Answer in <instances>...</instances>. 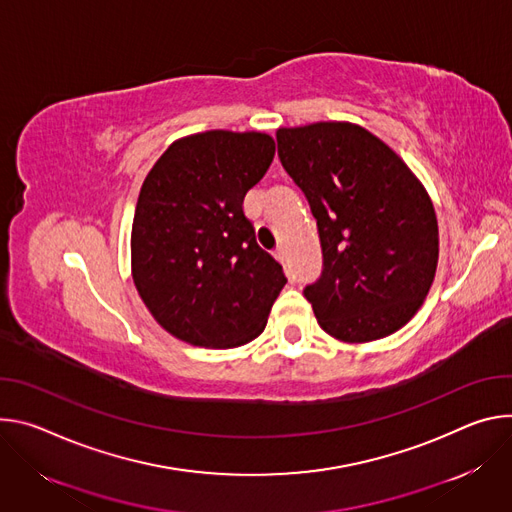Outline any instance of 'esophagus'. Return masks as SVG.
I'll return each mask as SVG.
<instances>
[{
  "label": "esophagus",
  "mask_w": 512,
  "mask_h": 512,
  "mask_svg": "<svg viewBox=\"0 0 512 512\" xmlns=\"http://www.w3.org/2000/svg\"><path fill=\"white\" fill-rule=\"evenodd\" d=\"M274 258H276V260H280L282 264H285V262H287V252H285V248H282V246H276V248H274Z\"/></svg>",
  "instance_id": "1"
}]
</instances>
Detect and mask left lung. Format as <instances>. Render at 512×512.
<instances>
[{"label":"left lung","mask_w":512,"mask_h":512,"mask_svg":"<svg viewBox=\"0 0 512 512\" xmlns=\"http://www.w3.org/2000/svg\"><path fill=\"white\" fill-rule=\"evenodd\" d=\"M276 142L317 219L323 268L303 295L323 331L362 344L401 329L439 256L435 209L411 168L354 124L280 128Z\"/></svg>","instance_id":"1"}]
</instances>
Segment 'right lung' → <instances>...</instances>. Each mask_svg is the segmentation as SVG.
<instances>
[{
    "instance_id": "right-lung-1",
    "label": "right lung",
    "mask_w": 512,
    "mask_h": 512,
    "mask_svg": "<svg viewBox=\"0 0 512 512\" xmlns=\"http://www.w3.org/2000/svg\"><path fill=\"white\" fill-rule=\"evenodd\" d=\"M272 158L266 134L211 130L168 146L140 189L134 285L152 317L187 344L252 342L287 285L244 211L246 193Z\"/></svg>"
}]
</instances>
